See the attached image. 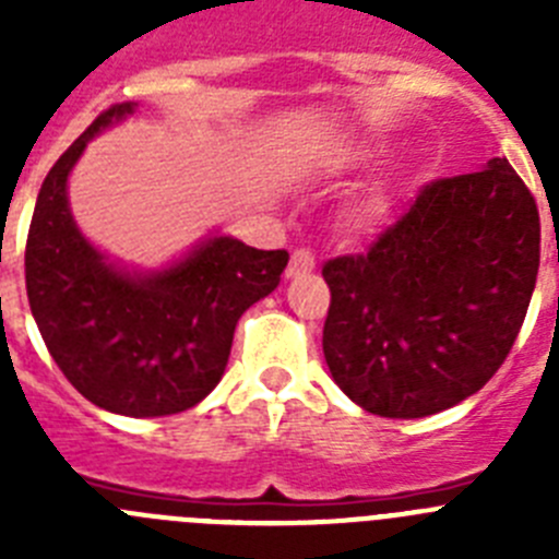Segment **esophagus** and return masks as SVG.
<instances>
[{
	"label": "esophagus",
	"mask_w": 559,
	"mask_h": 559,
	"mask_svg": "<svg viewBox=\"0 0 559 559\" xmlns=\"http://www.w3.org/2000/svg\"><path fill=\"white\" fill-rule=\"evenodd\" d=\"M316 269V257L310 249H296L290 254V263H288V276H302L310 274Z\"/></svg>",
	"instance_id": "1"
}]
</instances>
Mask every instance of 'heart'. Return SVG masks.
I'll return each instance as SVG.
<instances>
[{"mask_svg": "<svg viewBox=\"0 0 559 559\" xmlns=\"http://www.w3.org/2000/svg\"><path fill=\"white\" fill-rule=\"evenodd\" d=\"M358 218H360V221H369V218H374V206H372V204H369V206H364V210L358 212Z\"/></svg>", "mask_w": 559, "mask_h": 559, "instance_id": "b5f03b06", "label": "heart"}]
</instances>
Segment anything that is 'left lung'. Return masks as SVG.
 Instances as JSON below:
<instances>
[{"label":"left lung","instance_id":"1","mask_svg":"<svg viewBox=\"0 0 559 559\" xmlns=\"http://www.w3.org/2000/svg\"><path fill=\"white\" fill-rule=\"evenodd\" d=\"M540 265L535 195L507 159L433 179L364 254L328 260L324 360L364 412H445L498 372Z\"/></svg>","mask_w":559,"mask_h":559}]
</instances>
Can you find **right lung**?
Instances as JSON below:
<instances>
[{
	"instance_id": "add662e5",
	"label": "right lung",
	"mask_w": 559,
	"mask_h": 559,
	"mask_svg": "<svg viewBox=\"0 0 559 559\" xmlns=\"http://www.w3.org/2000/svg\"><path fill=\"white\" fill-rule=\"evenodd\" d=\"M133 108H106L47 173L29 221L24 283L49 355L83 397L126 417H167L218 386L237 319L280 285L288 251L221 235L156 274L106 263L72 221L67 179L86 142Z\"/></svg>"
}]
</instances>
